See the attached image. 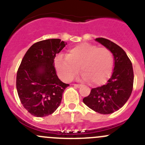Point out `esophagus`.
<instances>
[{
    "label": "esophagus",
    "mask_w": 145,
    "mask_h": 145,
    "mask_svg": "<svg viewBox=\"0 0 145 145\" xmlns=\"http://www.w3.org/2000/svg\"><path fill=\"white\" fill-rule=\"evenodd\" d=\"M74 86H75V87H76V88L81 87V85H80V84H74Z\"/></svg>",
    "instance_id": "1"
}]
</instances>
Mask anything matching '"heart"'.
I'll list each match as a JSON object with an SVG mask.
<instances>
[{"instance_id":"heart-1","label":"heart","mask_w":145,"mask_h":145,"mask_svg":"<svg viewBox=\"0 0 145 145\" xmlns=\"http://www.w3.org/2000/svg\"><path fill=\"white\" fill-rule=\"evenodd\" d=\"M113 64V55L107 48L88 43L76 45L67 51L65 57L59 55L55 59V69L64 81H72L81 68L82 78L97 86L109 79Z\"/></svg>"}]
</instances>
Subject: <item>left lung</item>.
I'll return each mask as SVG.
<instances>
[{"label": "left lung", "instance_id": "left-lung-1", "mask_svg": "<svg viewBox=\"0 0 145 145\" xmlns=\"http://www.w3.org/2000/svg\"><path fill=\"white\" fill-rule=\"evenodd\" d=\"M95 40L113 54L114 67L107 83L92 89L83 102L97 113L109 114L121 109L129 99L133 87V69L128 55L121 47L104 38Z\"/></svg>", "mask_w": 145, "mask_h": 145}]
</instances>
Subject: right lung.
<instances>
[{
  "label": "right lung",
  "mask_w": 145,
  "mask_h": 145,
  "mask_svg": "<svg viewBox=\"0 0 145 145\" xmlns=\"http://www.w3.org/2000/svg\"><path fill=\"white\" fill-rule=\"evenodd\" d=\"M67 43L51 39L32 45L23 57L17 73V93L24 107L33 116L52 114L61 103L69 85L58 78L54 59Z\"/></svg>",
  "instance_id": "right-lung-1"
}]
</instances>
